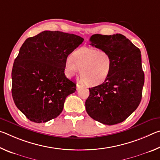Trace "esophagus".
Returning a JSON list of instances; mask_svg holds the SVG:
<instances>
[{"label": "esophagus", "mask_w": 160, "mask_h": 160, "mask_svg": "<svg viewBox=\"0 0 160 160\" xmlns=\"http://www.w3.org/2000/svg\"><path fill=\"white\" fill-rule=\"evenodd\" d=\"M82 87H83V85H80V84H78V83H77V85H76V89H77V90H79L80 88H82Z\"/></svg>", "instance_id": "esophagus-1"}]
</instances>
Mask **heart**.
<instances>
[{
	"label": "heart",
	"mask_w": 160,
	"mask_h": 160,
	"mask_svg": "<svg viewBox=\"0 0 160 160\" xmlns=\"http://www.w3.org/2000/svg\"><path fill=\"white\" fill-rule=\"evenodd\" d=\"M112 68V60L107 51L82 47L73 51L66 61L65 71L68 76L72 77L80 69L83 82L89 86H96L106 80Z\"/></svg>",
	"instance_id": "1"
}]
</instances>
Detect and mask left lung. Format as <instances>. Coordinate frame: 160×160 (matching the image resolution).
I'll return each instance as SVG.
<instances>
[{
  "label": "left lung",
  "instance_id": "1",
  "mask_svg": "<svg viewBox=\"0 0 160 160\" xmlns=\"http://www.w3.org/2000/svg\"><path fill=\"white\" fill-rule=\"evenodd\" d=\"M90 45L107 51L112 60L109 76L98 86L89 88L85 102L88 115L106 125L123 122L139 106L145 75L140 49L121 34H94Z\"/></svg>",
  "mask_w": 160,
  "mask_h": 160
}]
</instances>
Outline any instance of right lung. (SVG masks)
Instances as JSON below:
<instances>
[{"label":"right lung","mask_w":160,"mask_h":160,"mask_svg":"<svg viewBox=\"0 0 160 160\" xmlns=\"http://www.w3.org/2000/svg\"><path fill=\"white\" fill-rule=\"evenodd\" d=\"M84 39L59 31H44L23 43L12 70V95L31 121L45 123L60 115L76 84L65 75L68 56Z\"/></svg>","instance_id":"right-lung-1"}]
</instances>
